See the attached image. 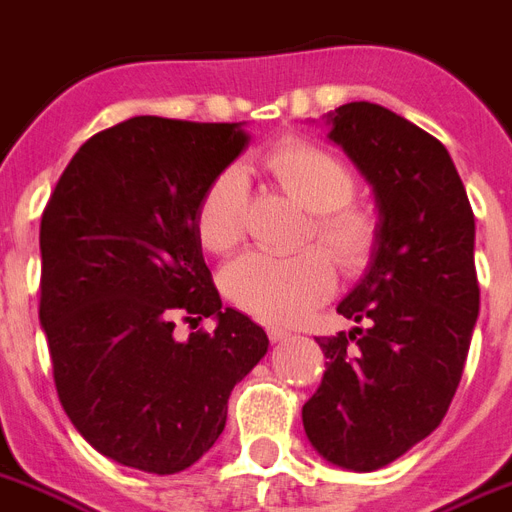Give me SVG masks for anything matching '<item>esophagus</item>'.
I'll list each match as a JSON object with an SVG mask.
<instances>
[{"mask_svg":"<svg viewBox=\"0 0 512 512\" xmlns=\"http://www.w3.org/2000/svg\"><path fill=\"white\" fill-rule=\"evenodd\" d=\"M286 336H292V334H289V331H284V328L268 326V339H270V342H273V344H276V342H284Z\"/></svg>","mask_w":512,"mask_h":512,"instance_id":"1","label":"esophagus"}]
</instances>
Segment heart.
I'll return each mask as SVG.
<instances>
[{
  "label": "heart",
  "instance_id": "obj_1",
  "mask_svg": "<svg viewBox=\"0 0 512 512\" xmlns=\"http://www.w3.org/2000/svg\"><path fill=\"white\" fill-rule=\"evenodd\" d=\"M273 184L310 213L307 236L326 249L344 273H360L376 255L378 220L352 205L355 176L328 149L305 139H281L263 157ZM247 184L236 168L220 170L205 186L194 213L199 244L226 255L244 239ZM223 292L265 323H299L334 292V268L318 249L294 257L244 255L223 273Z\"/></svg>",
  "mask_w": 512,
  "mask_h": 512
}]
</instances>
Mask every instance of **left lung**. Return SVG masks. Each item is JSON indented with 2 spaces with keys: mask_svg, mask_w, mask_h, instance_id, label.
<instances>
[{
  "mask_svg": "<svg viewBox=\"0 0 512 512\" xmlns=\"http://www.w3.org/2000/svg\"><path fill=\"white\" fill-rule=\"evenodd\" d=\"M328 139L373 186L378 247L339 313L365 328L321 336L326 373L302 407L328 463L378 471L442 423L479 315L476 223L439 139L373 102L328 112Z\"/></svg>",
  "mask_w": 512,
  "mask_h": 512,
  "instance_id": "left-lung-1",
  "label": "left lung"
}]
</instances>
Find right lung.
<instances>
[{
	"mask_svg": "<svg viewBox=\"0 0 512 512\" xmlns=\"http://www.w3.org/2000/svg\"><path fill=\"white\" fill-rule=\"evenodd\" d=\"M249 144L242 123L139 115L78 149L41 215L39 321L54 386L78 434L128 468L178 473L226 429L228 397L268 352L220 310L194 213ZM213 314V335L176 340Z\"/></svg>",
	"mask_w": 512,
	"mask_h": 512,
	"instance_id": "right-lung-1",
	"label": "right lung"
}]
</instances>
